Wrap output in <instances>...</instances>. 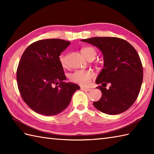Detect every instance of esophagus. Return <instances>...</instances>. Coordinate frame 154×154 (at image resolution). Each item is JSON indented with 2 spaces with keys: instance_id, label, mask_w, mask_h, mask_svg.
<instances>
[{
  "instance_id": "1",
  "label": "esophagus",
  "mask_w": 154,
  "mask_h": 154,
  "mask_svg": "<svg viewBox=\"0 0 154 154\" xmlns=\"http://www.w3.org/2000/svg\"><path fill=\"white\" fill-rule=\"evenodd\" d=\"M81 89L84 91H86V92H89V91H91V89H89V88H85V87H81Z\"/></svg>"
}]
</instances>
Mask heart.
I'll use <instances>...</instances> for the list:
<instances>
[{
    "label": "heart",
    "instance_id": "obj_1",
    "mask_svg": "<svg viewBox=\"0 0 154 154\" xmlns=\"http://www.w3.org/2000/svg\"><path fill=\"white\" fill-rule=\"evenodd\" d=\"M81 54L86 59L90 57L94 58L97 54L95 48L92 46H87L81 49ZM68 55L67 54H62L60 56V61L63 67L66 66L67 64ZM94 73L91 71L78 70L71 73L69 76L71 81L81 86H87L91 80L94 77Z\"/></svg>",
    "mask_w": 154,
    "mask_h": 154
}]
</instances>
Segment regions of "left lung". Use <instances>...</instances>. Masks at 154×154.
Wrapping results in <instances>:
<instances>
[{
  "label": "left lung",
  "mask_w": 154,
  "mask_h": 154,
  "mask_svg": "<svg viewBox=\"0 0 154 154\" xmlns=\"http://www.w3.org/2000/svg\"><path fill=\"white\" fill-rule=\"evenodd\" d=\"M95 45L103 54L104 67L96 83L102 92L93 105L107 114L127 110L138 97L143 80V67L138 52L129 42L116 37H94L82 40ZM109 84L110 87L106 89Z\"/></svg>",
  "instance_id": "obj_1"
}]
</instances>
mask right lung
<instances>
[{"label":"right lung","mask_w":154,"mask_h":154,"mask_svg":"<svg viewBox=\"0 0 154 154\" xmlns=\"http://www.w3.org/2000/svg\"><path fill=\"white\" fill-rule=\"evenodd\" d=\"M69 44L61 39L42 40L30 44L22 55L16 71L18 90L35 112L45 116L60 113L80 89L78 85L64 81L60 55Z\"/></svg>","instance_id":"obj_1"}]
</instances>
